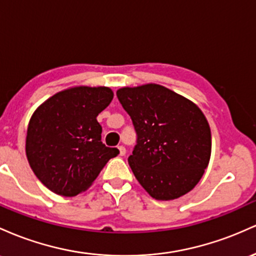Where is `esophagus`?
<instances>
[{
	"mask_svg": "<svg viewBox=\"0 0 256 256\" xmlns=\"http://www.w3.org/2000/svg\"><path fill=\"white\" fill-rule=\"evenodd\" d=\"M118 154H120V156H124V154H126V148H124V146H118Z\"/></svg>",
	"mask_w": 256,
	"mask_h": 256,
	"instance_id": "esophagus-1",
	"label": "esophagus"
}]
</instances>
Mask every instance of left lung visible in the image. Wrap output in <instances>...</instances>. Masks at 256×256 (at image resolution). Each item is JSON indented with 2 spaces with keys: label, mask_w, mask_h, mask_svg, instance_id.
Returning <instances> with one entry per match:
<instances>
[{
  "label": "left lung",
  "mask_w": 256,
  "mask_h": 256,
  "mask_svg": "<svg viewBox=\"0 0 256 256\" xmlns=\"http://www.w3.org/2000/svg\"><path fill=\"white\" fill-rule=\"evenodd\" d=\"M116 94L136 132L128 163L140 185L160 200L190 192L212 152L210 128L200 108L154 83L120 88Z\"/></svg>",
  "instance_id": "8db88e82"
}]
</instances>
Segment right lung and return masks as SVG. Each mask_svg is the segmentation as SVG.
<instances>
[{"label":"right lung","mask_w":256,"mask_h":256,"mask_svg":"<svg viewBox=\"0 0 256 256\" xmlns=\"http://www.w3.org/2000/svg\"><path fill=\"white\" fill-rule=\"evenodd\" d=\"M108 87H74L54 94L28 122L26 157L38 180L54 194L72 197L87 190L118 148L102 142L96 116L110 105Z\"/></svg>","instance_id":"right-lung-1"}]
</instances>
